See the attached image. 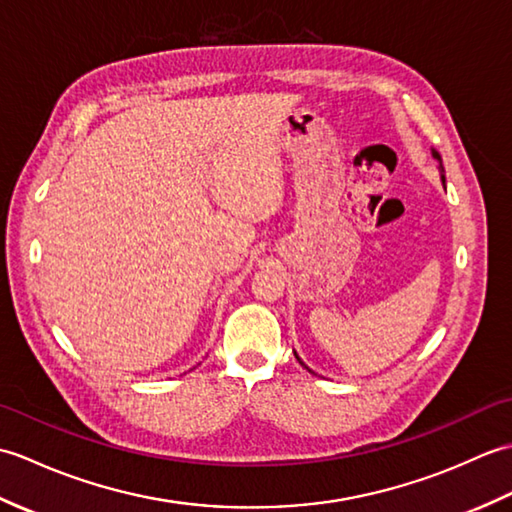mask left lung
<instances>
[{"instance_id": "left-lung-1", "label": "left lung", "mask_w": 512, "mask_h": 512, "mask_svg": "<svg viewBox=\"0 0 512 512\" xmlns=\"http://www.w3.org/2000/svg\"><path fill=\"white\" fill-rule=\"evenodd\" d=\"M433 158H436V160H440V169H442V158H440V154H438V151H433ZM444 171V169H442ZM442 182H444V176H442ZM295 358H297V361L303 365V361H301V358L297 356V352H295ZM303 367H306V365H303ZM308 369V367H306ZM308 372H312V369H308Z\"/></svg>"}]
</instances>
